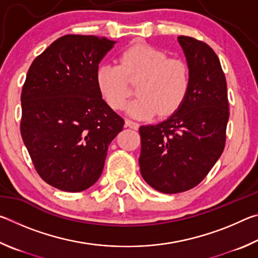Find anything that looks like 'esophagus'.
I'll use <instances>...</instances> for the list:
<instances>
[{"instance_id":"esophagus-1","label":"esophagus","mask_w":258,"mask_h":258,"mask_svg":"<svg viewBox=\"0 0 258 258\" xmlns=\"http://www.w3.org/2000/svg\"><path fill=\"white\" fill-rule=\"evenodd\" d=\"M125 126H126V127H130V128H133V130H138L139 128V123H137V121L131 120V119H125Z\"/></svg>"}]
</instances>
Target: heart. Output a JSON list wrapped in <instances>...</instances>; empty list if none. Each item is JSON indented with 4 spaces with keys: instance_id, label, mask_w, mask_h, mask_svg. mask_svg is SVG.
Listing matches in <instances>:
<instances>
[{
    "instance_id": "heart-1",
    "label": "heart",
    "mask_w": 258,
    "mask_h": 258,
    "mask_svg": "<svg viewBox=\"0 0 258 258\" xmlns=\"http://www.w3.org/2000/svg\"><path fill=\"white\" fill-rule=\"evenodd\" d=\"M138 78V97L126 111L135 118H147L157 111L169 115L181 106L189 90L190 71L182 59L168 58L151 45L137 44L120 54L119 64L102 63L95 73L100 92L113 109L125 106L130 94L127 80Z\"/></svg>"
}]
</instances>
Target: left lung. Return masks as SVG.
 Wrapping results in <instances>:
<instances>
[{
	"mask_svg": "<svg viewBox=\"0 0 258 258\" xmlns=\"http://www.w3.org/2000/svg\"><path fill=\"white\" fill-rule=\"evenodd\" d=\"M177 42L190 71L184 101L168 118L140 126L141 175L163 194H178L202 182L220 158L229 120L226 81L206 43L187 36Z\"/></svg>",
	"mask_w": 258,
	"mask_h": 258,
	"instance_id": "1",
	"label": "left lung"
}]
</instances>
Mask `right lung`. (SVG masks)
Segmentation results:
<instances>
[{
    "instance_id": "obj_1",
    "label": "right lung",
    "mask_w": 258,
    "mask_h": 258,
    "mask_svg": "<svg viewBox=\"0 0 258 258\" xmlns=\"http://www.w3.org/2000/svg\"><path fill=\"white\" fill-rule=\"evenodd\" d=\"M116 41L66 35L33 61L21 92L20 131L40 176L67 192L101 176L108 147L124 119L108 106L95 73Z\"/></svg>"
}]
</instances>
